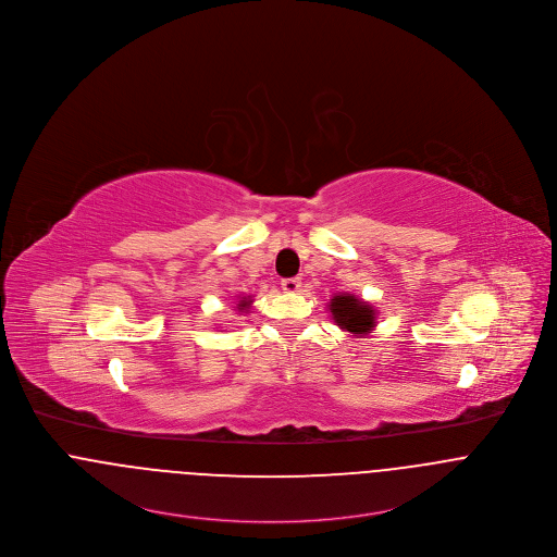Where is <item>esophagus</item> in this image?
I'll list each match as a JSON object with an SVG mask.
<instances>
[{
	"instance_id": "esophagus-1",
	"label": "esophagus",
	"mask_w": 557,
	"mask_h": 557,
	"mask_svg": "<svg viewBox=\"0 0 557 557\" xmlns=\"http://www.w3.org/2000/svg\"><path fill=\"white\" fill-rule=\"evenodd\" d=\"M281 287L287 292V294H296V292H300V287H302V281L300 278H283L281 281Z\"/></svg>"
}]
</instances>
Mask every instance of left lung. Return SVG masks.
<instances>
[{"mask_svg": "<svg viewBox=\"0 0 557 557\" xmlns=\"http://www.w3.org/2000/svg\"><path fill=\"white\" fill-rule=\"evenodd\" d=\"M330 312L341 330L351 334H368L376 325V310L351 294H341L330 300Z\"/></svg>", "mask_w": 557, "mask_h": 557, "instance_id": "obj_1", "label": "left lung"}]
</instances>
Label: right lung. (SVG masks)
<instances>
[{
    "label": "right lung",
    "mask_w": 557,
    "mask_h": 557,
    "mask_svg": "<svg viewBox=\"0 0 557 557\" xmlns=\"http://www.w3.org/2000/svg\"><path fill=\"white\" fill-rule=\"evenodd\" d=\"M251 302H253V300L247 296V298H243L240 302L236 304V310H238V312H245V310H249Z\"/></svg>",
    "instance_id": "add662e5"
}]
</instances>
